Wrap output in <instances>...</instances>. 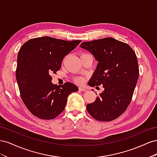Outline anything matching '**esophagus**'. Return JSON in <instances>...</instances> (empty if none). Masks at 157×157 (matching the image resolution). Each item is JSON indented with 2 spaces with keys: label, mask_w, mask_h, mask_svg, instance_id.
Returning a JSON list of instances; mask_svg holds the SVG:
<instances>
[{
  "label": "esophagus",
  "mask_w": 157,
  "mask_h": 157,
  "mask_svg": "<svg viewBox=\"0 0 157 157\" xmlns=\"http://www.w3.org/2000/svg\"><path fill=\"white\" fill-rule=\"evenodd\" d=\"M78 89L80 91H82V92H86L87 91L86 89H85L84 88H82V87H79Z\"/></svg>",
  "instance_id": "34e87169"
}]
</instances>
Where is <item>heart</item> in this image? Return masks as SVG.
Returning a JSON list of instances; mask_svg holds the SVG:
<instances>
[{
  "label": "heart",
  "instance_id": "1",
  "mask_svg": "<svg viewBox=\"0 0 157 157\" xmlns=\"http://www.w3.org/2000/svg\"><path fill=\"white\" fill-rule=\"evenodd\" d=\"M86 54H82L81 55H80V56H84V55H86ZM74 80H75V82L76 83H77V84H82V83L83 82V80H82V78H80V77L75 78Z\"/></svg>",
  "mask_w": 157,
  "mask_h": 157
}]
</instances>
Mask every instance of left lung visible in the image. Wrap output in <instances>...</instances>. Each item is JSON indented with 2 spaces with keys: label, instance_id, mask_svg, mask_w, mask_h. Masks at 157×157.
<instances>
[{
  "label": "left lung",
  "instance_id": "obj_1",
  "mask_svg": "<svg viewBox=\"0 0 157 157\" xmlns=\"http://www.w3.org/2000/svg\"><path fill=\"white\" fill-rule=\"evenodd\" d=\"M80 47L98 61L89 85H101L104 88L96 101L86 105L87 111L97 121L115 120L129 106L138 80L135 52L124 42L110 37L84 42Z\"/></svg>",
  "mask_w": 157,
  "mask_h": 157
}]
</instances>
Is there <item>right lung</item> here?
Segmentation results:
<instances>
[{
  "label": "right lung",
  "instance_id": "1",
  "mask_svg": "<svg viewBox=\"0 0 157 157\" xmlns=\"http://www.w3.org/2000/svg\"><path fill=\"white\" fill-rule=\"evenodd\" d=\"M80 42L42 36L27 40L21 47L16 77L22 101L33 115L54 119L64 110L69 95L78 91L69 82L59 86L53 84L50 75L60 69L65 56Z\"/></svg>",
  "mask_w": 157,
  "mask_h": 157
}]
</instances>
